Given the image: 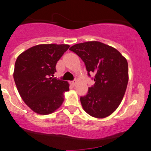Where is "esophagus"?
<instances>
[{
	"instance_id": "1",
	"label": "esophagus",
	"mask_w": 151,
	"mask_h": 151,
	"mask_svg": "<svg viewBox=\"0 0 151 151\" xmlns=\"http://www.w3.org/2000/svg\"><path fill=\"white\" fill-rule=\"evenodd\" d=\"M70 83L72 85V86H74V85L76 84V81H71Z\"/></svg>"
}]
</instances>
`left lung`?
<instances>
[{"instance_id": "obj_1", "label": "left lung", "mask_w": 151, "mask_h": 151, "mask_svg": "<svg viewBox=\"0 0 151 151\" xmlns=\"http://www.w3.org/2000/svg\"><path fill=\"white\" fill-rule=\"evenodd\" d=\"M81 58L88 76L93 74V86L81 96L83 110L94 117L104 118L120 104L127 86L128 63L126 58L112 47L99 42L78 43L70 48Z\"/></svg>"}]
</instances>
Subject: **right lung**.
Returning a JSON list of instances; mask_svg holds the SVG:
<instances>
[{"instance_id": "obj_1", "label": "right lung", "mask_w": 151, "mask_h": 151, "mask_svg": "<svg viewBox=\"0 0 151 151\" xmlns=\"http://www.w3.org/2000/svg\"><path fill=\"white\" fill-rule=\"evenodd\" d=\"M70 46L41 44L18 56L13 77L22 99L36 113H52L63 103L69 83L54 77L56 63Z\"/></svg>"}]
</instances>
